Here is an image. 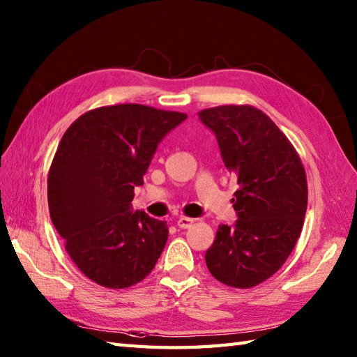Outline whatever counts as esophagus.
Returning a JSON list of instances; mask_svg holds the SVG:
<instances>
[{"label":"esophagus","mask_w":357,"mask_h":357,"mask_svg":"<svg viewBox=\"0 0 357 357\" xmlns=\"http://www.w3.org/2000/svg\"><path fill=\"white\" fill-rule=\"evenodd\" d=\"M195 222V219H192V218H185V216H181L179 219H178V227L179 229H188V227H192V224Z\"/></svg>","instance_id":"esophagus-1"}]
</instances>
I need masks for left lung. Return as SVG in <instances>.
I'll list each match as a JSON object with an SVG mask.
<instances>
[{
    "instance_id": "8db88e82",
    "label": "left lung",
    "mask_w": 357,
    "mask_h": 357,
    "mask_svg": "<svg viewBox=\"0 0 357 357\" xmlns=\"http://www.w3.org/2000/svg\"><path fill=\"white\" fill-rule=\"evenodd\" d=\"M215 133L222 161L239 188L233 227L219 225L206 252L219 282L250 288L282 267L298 242L307 211L304 165L279 127L252 105H219L198 113Z\"/></svg>"
}]
</instances>
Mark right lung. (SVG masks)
Masks as SVG:
<instances>
[{"label": "right lung", "mask_w": 357, "mask_h": 357, "mask_svg": "<svg viewBox=\"0 0 357 357\" xmlns=\"http://www.w3.org/2000/svg\"><path fill=\"white\" fill-rule=\"evenodd\" d=\"M185 113L118 104L67 128L47 178L52 222L75 265L98 285L127 288L153 270L169 238L165 221L132 208L135 187L164 136Z\"/></svg>", "instance_id": "1"}]
</instances>
